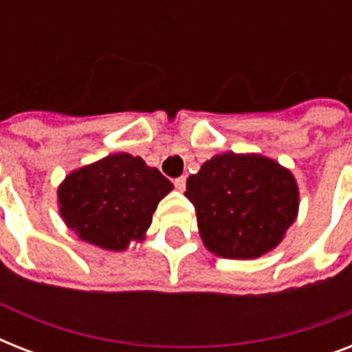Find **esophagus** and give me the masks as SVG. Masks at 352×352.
Returning <instances> with one entry per match:
<instances>
[{
    "instance_id": "34e87169",
    "label": "esophagus",
    "mask_w": 352,
    "mask_h": 352,
    "mask_svg": "<svg viewBox=\"0 0 352 352\" xmlns=\"http://www.w3.org/2000/svg\"><path fill=\"white\" fill-rule=\"evenodd\" d=\"M173 184H175V188L179 190V192H182V190L186 188V177H179V179L173 181Z\"/></svg>"
}]
</instances>
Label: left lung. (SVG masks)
Masks as SVG:
<instances>
[{
    "instance_id": "obj_1",
    "label": "left lung",
    "mask_w": 352,
    "mask_h": 352,
    "mask_svg": "<svg viewBox=\"0 0 352 352\" xmlns=\"http://www.w3.org/2000/svg\"><path fill=\"white\" fill-rule=\"evenodd\" d=\"M184 195L195 206L204 246L226 259L274 250L300 208L292 171L259 153L214 155L188 177Z\"/></svg>"
}]
</instances>
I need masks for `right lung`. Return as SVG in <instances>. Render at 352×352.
<instances>
[{"mask_svg": "<svg viewBox=\"0 0 352 352\" xmlns=\"http://www.w3.org/2000/svg\"><path fill=\"white\" fill-rule=\"evenodd\" d=\"M173 190L140 157L113 153L71 171L58 186L63 223L80 239L111 252L146 237L160 199Z\"/></svg>", "mask_w": 352, "mask_h": 352, "instance_id": "obj_1", "label": "right lung"}]
</instances>
